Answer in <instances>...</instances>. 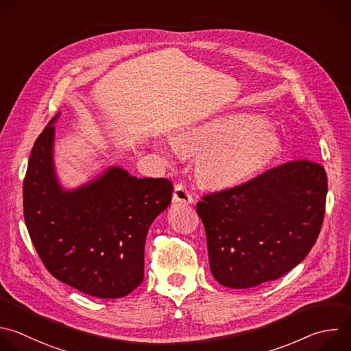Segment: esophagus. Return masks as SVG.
<instances>
[{
    "instance_id": "1",
    "label": "esophagus",
    "mask_w": 351,
    "mask_h": 351,
    "mask_svg": "<svg viewBox=\"0 0 351 351\" xmlns=\"http://www.w3.org/2000/svg\"><path fill=\"white\" fill-rule=\"evenodd\" d=\"M172 199H173V202H182V204H191L194 201L190 190L183 183H178L175 186Z\"/></svg>"
}]
</instances>
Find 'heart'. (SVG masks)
<instances>
[{
	"instance_id": "heart-1",
	"label": "heart",
	"mask_w": 351,
	"mask_h": 351,
	"mask_svg": "<svg viewBox=\"0 0 351 351\" xmlns=\"http://www.w3.org/2000/svg\"><path fill=\"white\" fill-rule=\"evenodd\" d=\"M281 146L277 130L251 111L206 117L182 127L168 142L173 154L201 153L199 173L213 187L247 180L271 164Z\"/></svg>"
}]
</instances>
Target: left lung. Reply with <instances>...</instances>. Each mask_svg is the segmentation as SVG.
Returning a JSON list of instances; mask_svg holds the SVG:
<instances>
[{
  "instance_id": "left-lung-1",
  "label": "left lung",
  "mask_w": 351,
  "mask_h": 351,
  "mask_svg": "<svg viewBox=\"0 0 351 351\" xmlns=\"http://www.w3.org/2000/svg\"><path fill=\"white\" fill-rule=\"evenodd\" d=\"M328 191L322 165L298 160L197 204L215 280L244 289L296 267L317 241Z\"/></svg>"
}]
</instances>
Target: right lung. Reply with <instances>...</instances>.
Instances as JSON below:
<instances>
[{"mask_svg":"<svg viewBox=\"0 0 351 351\" xmlns=\"http://www.w3.org/2000/svg\"><path fill=\"white\" fill-rule=\"evenodd\" d=\"M56 114L37 138L23 182L25 221L47 270L95 298H123L143 281L145 243L173 184L110 167L66 190L53 164Z\"/></svg>","mask_w":351,"mask_h":351,"instance_id":"obj_1","label":"right lung"}]
</instances>
